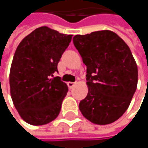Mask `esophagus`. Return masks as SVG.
<instances>
[{
	"label": "esophagus",
	"mask_w": 148,
	"mask_h": 148,
	"mask_svg": "<svg viewBox=\"0 0 148 148\" xmlns=\"http://www.w3.org/2000/svg\"><path fill=\"white\" fill-rule=\"evenodd\" d=\"M75 84H76V83H74V82H69V83H68V86H69V87L70 89H72L74 86H75Z\"/></svg>",
	"instance_id": "esophagus-1"
}]
</instances>
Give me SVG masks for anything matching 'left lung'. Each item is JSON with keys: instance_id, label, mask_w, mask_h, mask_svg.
Listing matches in <instances>:
<instances>
[{"instance_id": "left-lung-1", "label": "left lung", "mask_w": 148, "mask_h": 148, "mask_svg": "<svg viewBox=\"0 0 148 148\" xmlns=\"http://www.w3.org/2000/svg\"><path fill=\"white\" fill-rule=\"evenodd\" d=\"M73 42L86 66L88 80L79 110L94 124L112 123L127 110L137 87L138 69L130 49L109 30L75 35Z\"/></svg>"}]
</instances>
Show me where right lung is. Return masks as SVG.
Here are the masks:
<instances>
[{
  "label": "right lung",
  "mask_w": 148,
  "mask_h": 148,
  "mask_svg": "<svg viewBox=\"0 0 148 148\" xmlns=\"http://www.w3.org/2000/svg\"><path fill=\"white\" fill-rule=\"evenodd\" d=\"M72 35L41 26L18 45L12 62L10 93L21 118L34 126L55 120L69 91L65 82L53 74Z\"/></svg>",
  "instance_id": "right-lung-1"
}]
</instances>
